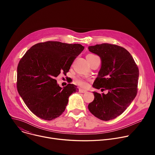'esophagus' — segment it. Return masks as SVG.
<instances>
[{
	"label": "esophagus",
	"mask_w": 155,
	"mask_h": 155,
	"mask_svg": "<svg viewBox=\"0 0 155 155\" xmlns=\"http://www.w3.org/2000/svg\"><path fill=\"white\" fill-rule=\"evenodd\" d=\"M87 92V90H83V89H79V93H86Z\"/></svg>",
	"instance_id": "obj_1"
}]
</instances>
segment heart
<instances>
[{
  "mask_svg": "<svg viewBox=\"0 0 155 155\" xmlns=\"http://www.w3.org/2000/svg\"><path fill=\"white\" fill-rule=\"evenodd\" d=\"M77 83L80 85L82 87H86L87 86V83L85 80H83V79H81V78H78L77 80Z\"/></svg>",
  "mask_w": 155,
  "mask_h": 155,
  "instance_id": "heart-1",
  "label": "heart"
}]
</instances>
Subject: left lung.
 <instances>
[{"instance_id": "8db88e82", "label": "left lung", "mask_w": 155, "mask_h": 155, "mask_svg": "<svg viewBox=\"0 0 155 155\" xmlns=\"http://www.w3.org/2000/svg\"><path fill=\"white\" fill-rule=\"evenodd\" d=\"M88 50L101 60L93 87L108 90L106 94L94 91V99L88 109L101 120H113L125 111L137 95L138 67L129 51L121 47L102 43L88 47Z\"/></svg>"}]
</instances>
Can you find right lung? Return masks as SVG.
Listing matches in <instances>:
<instances>
[{"instance_id":"1","label":"right lung","mask_w":155,"mask_h":155,"mask_svg":"<svg viewBox=\"0 0 155 155\" xmlns=\"http://www.w3.org/2000/svg\"><path fill=\"white\" fill-rule=\"evenodd\" d=\"M84 48L78 43L48 41L35 44L21 58L17 68V90L34 115L52 120L64 112L69 96L78 89L74 84L62 88L54 78L69 71Z\"/></svg>"}]
</instances>
